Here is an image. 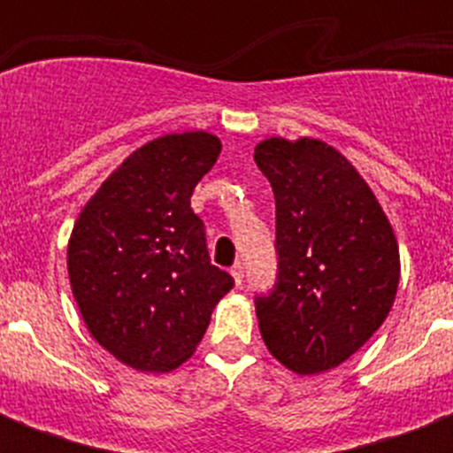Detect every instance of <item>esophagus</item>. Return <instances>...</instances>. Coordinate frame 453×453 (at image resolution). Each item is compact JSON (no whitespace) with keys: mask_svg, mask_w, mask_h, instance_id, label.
<instances>
[{"mask_svg":"<svg viewBox=\"0 0 453 453\" xmlns=\"http://www.w3.org/2000/svg\"><path fill=\"white\" fill-rule=\"evenodd\" d=\"M230 275H233L234 284H242V280H244V268H242V263H234L233 268H230Z\"/></svg>","mask_w":453,"mask_h":453,"instance_id":"34e87169","label":"esophagus"}]
</instances>
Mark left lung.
Listing matches in <instances>:
<instances>
[{"instance_id": "8db88e82", "label": "left lung", "mask_w": 453, "mask_h": 453, "mask_svg": "<svg viewBox=\"0 0 453 453\" xmlns=\"http://www.w3.org/2000/svg\"><path fill=\"white\" fill-rule=\"evenodd\" d=\"M254 159L275 192V291L256 301L273 357L301 376L343 365L386 322L400 247L350 159L319 138L270 136Z\"/></svg>"}]
</instances>
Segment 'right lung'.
Here are the masks:
<instances>
[{"mask_svg":"<svg viewBox=\"0 0 453 453\" xmlns=\"http://www.w3.org/2000/svg\"><path fill=\"white\" fill-rule=\"evenodd\" d=\"M220 138L183 131L131 152L81 206L67 242V277L88 334L145 373L180 366L202 343L233 277L211 265L195 185Z\"/></svg>","mask_w":453,"mask_h":453,"instance_id":"1","label":"right lung"}]
</instances>
